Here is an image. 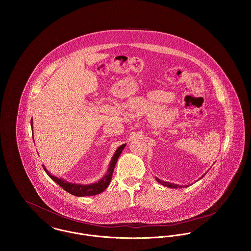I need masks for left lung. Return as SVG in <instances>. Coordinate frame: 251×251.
<instances>
[{"mask_svg": "<svg viewBox=\"0 0 251 251\" xmlns=\"http://www.w3.org/2000/svg\"><path fill=\"white\" fill-rule=\"evenodd\" d=\"M204 177V176H203ZM155 179L160 183V184H162V185H164V186H168V187H171V188H178L179 185L178 184H174V183H171V182H167V181H163V180H161V179H157V178H155ZM180 187V186H179ZM184 187H185V185H184Z\"/></svg>", "mask_w": 251, "mask_h": 251, "instance_id": "8db88e82", "label": "left lung"}]
</instances>
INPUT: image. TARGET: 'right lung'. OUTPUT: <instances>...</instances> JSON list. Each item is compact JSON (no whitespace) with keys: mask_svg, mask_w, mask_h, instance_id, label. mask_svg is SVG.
<instances>
[{"mask_svg":"<svg viewBox=\"0 0 251 251\" xmlns=\"http://www.w3.org/2000/svg\"><path fill=\"white\" fill-rule=\"evenodd\" d=\"M31 126L33 127V120H31ZM125 146H126V144L120 146L117 149L115 154L113 155V157H112V159L110 161V165H109L107 173L105 174V176H103V178H101L98 182H95V183H92V184H78V183L68 182V181H66V180H64L63 179H58L57 177L52 176L43 165H42V167H43L44 171L46 172V174L51 179H53L54 181H56L61 187H63L66 191L70 192L72 195L79 196V197L97 195V194H100L102 191H104L106 189V187L109 185L111 179H112V175H113V171H114L115 165H116L117 160H118L120 154L122 153Z\"/></svg>","mask_w":251,"mask_h":251,"instance_id":"add662e5","label":"right lung"}]
</instances>
